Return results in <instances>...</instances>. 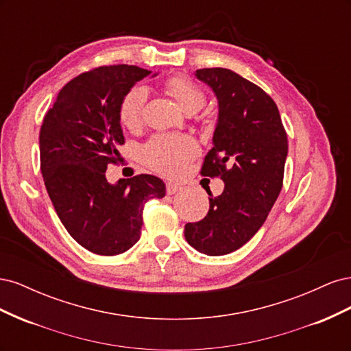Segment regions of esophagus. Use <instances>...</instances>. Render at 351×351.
Returning <instances> with one entry per match:
<instances>
[{"label": "esophagus", "mask_w": 351, "mask_h": 351, "mask_svg": "<svg viewBox=\"0 0 351 351\" xmlns=\"http://www.w3.org/2000/svg\"><path fill=\"white\" fill-rule=\"evenodd\" d=\"M182 190V187H180L178 184H174V183H167V193L168 195H174L177 192H180Z\"/></svg>", "instance_id": "34e87169"}]
</instances>
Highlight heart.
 Instances as JSON below:
<instances>
[{"instance_id":"1","label":"heart","mask_w":351,"mask_h":351,"mask_svg":"<svg viewBox=\"0 0 351 351\" xmlns=\"http://www.w3.org/2000/svg\"><path fill=\"white\" fill-rule=\"evenodd\" d=\"M167 89L186 112H196L204 107L205 93L186 76L168 79ZM147 92L143 86H134L127 92L119 108L120 121L127 129H134L142 120ZM197 143L192 136L184 133L155 134L141 149L145 165L165 176H178L189 161L197 155Z\"/></svg>"}]
</instances>
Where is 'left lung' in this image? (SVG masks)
I'll return each instance as SVG.
<instances>
[{
	"label": "left lung",
	"instance_id": "obj_1",
	"mask_svg": "<svg viewBox=\"0 0 351 351\" xmlns=\"http://www.w3.org/2000/svg\"><path fill=\"white\" fill-rule=\"evenodd\" d=\"M196 77L218 99L214 147L205 156L202 176L221 177L224 192L208 193L209 210L187 222L184 237L208 256L240 249L263 226L277 200L289 154L277 104L256 84L228 69H200Z\"/></svg>",
	"mask_w": 351,
	"mask_h": 351
}]
</instances>
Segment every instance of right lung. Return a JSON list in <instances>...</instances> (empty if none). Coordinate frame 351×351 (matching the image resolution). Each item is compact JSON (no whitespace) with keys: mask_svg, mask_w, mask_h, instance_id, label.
<instances>
[{"mask_svg":"<svg viewBox=\"0 0 351 351\" xmlns=\"http://www.w3.org/2000/svg\"><path fill=\"white\" fill-rule=\"evenodd\" d=\"M151 73L127 64L82 73L60 90L40 127V171L57 215L80 246L104 256L137 243L145 204L165 196V184L155 176L115 184L105 177L124 143L120 102Z\"/></svg>","mask_w":351,"mask_h":351,"instance_id":"add662e5","label":"right lung"}]
</instances>
